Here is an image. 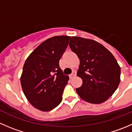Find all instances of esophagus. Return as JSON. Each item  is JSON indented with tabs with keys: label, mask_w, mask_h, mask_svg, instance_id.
<instances>
[{
	"label": "esophagus",
	"mask_w": 132,
	"mask_h": 132,
	"mask_svg": "<svg viewBox=\"0 0 132 132\" xmlns=\"http://www.w3.org/2000/svg\"><path fill=\"white\" fill-rule=\"evenodd\" d=\"M76 74H77V73H76V71H73V72L71 73V74L70 75V78H72L73 77H74L75 76H76Z\"/></svg>",
	"instance_id": "obj_1"
}]
</instances>
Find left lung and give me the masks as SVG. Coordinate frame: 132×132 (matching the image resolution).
<instances>
[{"label": "left lung", "instance_id": "1", "mask_svg": "<svg viewBox=\"0 0 132 132\" xmlns=\"http://www.w3.org/2000/svg\"><path fill=\"white\" fill-rule=\"evenodd\" d=\"M69 45L80 59L77 76L83 82L76 89L78 94L89 103L105 102L120 82L121 68L116 59L105 46L93 39L72 36Z\"/></svg>", "mask_w": 132, "mask_h": 132}]
</instances>
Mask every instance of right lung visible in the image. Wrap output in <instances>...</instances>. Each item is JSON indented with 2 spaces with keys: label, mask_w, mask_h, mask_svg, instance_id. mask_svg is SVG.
Segmentation results:
<instances>
[{
  "label": "right lung",
  "mask_w": 132,
  "mask_h": 132,
  "mask_svg": "<svg viewBox=\"0 0 132 132\" xmlns=\"http://www.w3.org/2000/svg\"><path fill=\"white\" fill-rule=\"evenodd\" d=\"M70 36H57L41 43L25 61L20 78L22 90L32 105L41 111L55 109L62 101L69 77L59 67Z\"/></svg>",
  "instance_id": "right-lung-1"
}]
</instances>
